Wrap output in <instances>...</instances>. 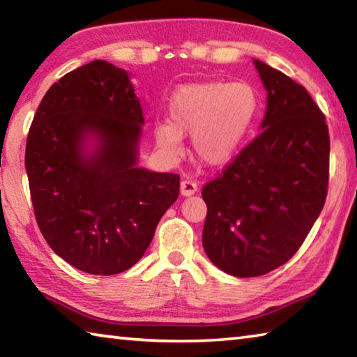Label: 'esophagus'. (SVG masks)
<instances>
[{"instance_id": "esophagus-1", "label": "esophagus", "mask_w": 357, "mask_h": 357, "mask_svg": "<svg viewBox=\"0 0 357 357\" xmlns=\"http://www.w3.org/2000/svg\"><path fill=\"white\" fill-rule=\"evenodd\" d=\"M197 190H198V184L195 183V181L184 179L183 183H181V195H183V197H190Z\"/></svg>"}]
</instances>
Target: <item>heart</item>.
I'll list each match as a JSON object with an SVG mask.
<instances>
[{"instance_id":"b5f03b06","label":"heart","mask_w":357,"mask_h":357,"mask_svg":"<svg viewBox=\"0 0 357 357\" xmlns=\"http://www.w3.org/2000/svg\"><path fill=\"white\" fill-rule=\"evenodd\" d=\"M259 112L257 89L247 82H203L179 88L168 105L170 124L155 128L162 149L178 153L192 134L198 159L211 167L228 164L243 146Z\"/></svg>"}]
</instances>
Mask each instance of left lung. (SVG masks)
Instances as JSON below:
<instances>
[{
    "label": "left lung",
    "instance_id": "obj_1",
    "mask_svg": "<svg viewBox=\"0 0 357 357\" xmlns=\"http://www.w3.org/2000/svg\"><path fill=\"white\" fill-rule=\"evenodd\" d=\"M268 91L261 134L203 185V247L217 268L264 275L304 243L328 195L329 129L302 84L253 61Z\"/></svg>",
    "mask_w": 357,
    "mask_h": 357
}]
</instances>
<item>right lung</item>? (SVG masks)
<instances>
[{"label": "right lung", "instance_id": "add662e5", "mask_svg": "<svg viewBox=\"0 0 357 357\" xmlns=\"http://www.w3.org/2000/svg\"><path fill=\"white\" fill-rule=\"evenodd\" d=\"M143 114L128 72L96 59L59 78L26 138L25 167L42 236L64 261L94 275L132 268L179 195V174L137 167ZM91 133L100 148L88 158Z\"/></svg>", "mask_w": 357, "mask_h": 357}]
</instances>
